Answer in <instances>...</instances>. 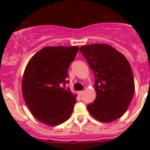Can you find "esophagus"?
I'll return each instance as SVG.
<instances>
[{"label": "esophagus", "instance_id": "1", "mask_svg": "<svg viewBox=\"0 0 150 150\" xmlns=\"http://www.w3.org/2000/svg\"><path fill=\"white\" fill-rule=\"evenodd\" d=\"M83 92H84L83 91H79V92H77V93H78V95L79 96H81L82 94H83Z\"/></svg>", "mask_w": 150, "mask_h": 150}]
</instances>
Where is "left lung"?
<instances>
[{
    "label": "left lung",
    "mask_w": 150,
    "mask_h": 150,
    "mask_svg": "<svg viewBox=\"0 0 150 150\" xmlns=\"http://www.w3.org/2000/svg\"><path fill=\"white\" fill-rule=\"evenodd\" d=\"M80 52L94 74L95 100L87 106L96 119L110 123L124 114L135 92L130 63L119 51L104 44L82 46Z\"/></svg>",
    "instance_id": "left-lung-1"
}]
</instances>
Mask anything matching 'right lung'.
Instances as JSON below:
<instances>
[{
  "label": "right lung",
  "instance_id": "obj_1",
  "mask_svg": "<svg viewBox=\"0 0 150 150\" xmlns=\"http://www.w3.org/2000/svg\"><path fill=\"white\" fill-rule=\"evenodd\" d=\"M77 46H47L34 54L26 66L22 80L24 99L38 120L57 125L69 118L76 103L70 89L68 74Z\"/></svg>",
  "mask_w": 150,
  "mask_h": 150
}]
</instances>
